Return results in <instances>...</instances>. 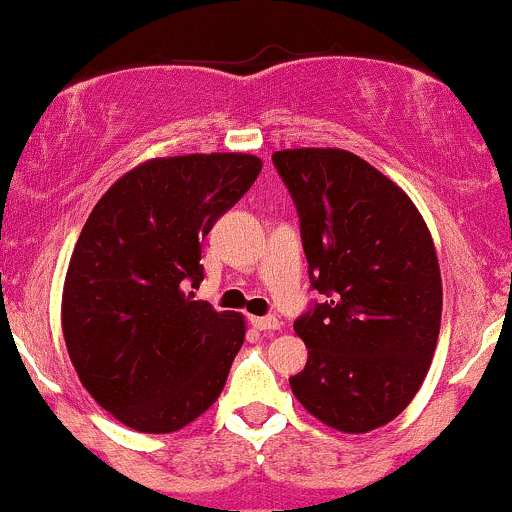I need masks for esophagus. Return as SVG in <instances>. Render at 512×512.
<instances>
[{
  "label": "esophagus",
  "mask_w": 512,
  "mask_h": 512,
  "mask_svg": "<svg viewBox=\"0 0 512 512\" xmlns=\"http://www.w3.org/2000/svg\"><path fill=\"white\" fill-rule=\"evenodd\" d=\"M251 326H254L256 331H278L283 324L275 317H251Z\"/></svg>",
  "instance_id": "1"
}]
</instances>
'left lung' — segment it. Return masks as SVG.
Here are the masks:
<instances>
[{
    "label": "left lung",
    "instance_id": "1",
    "mask_svg": "<svg viewBox=\"0 0 512 512\" xmlns=\"http://www.w3.org/2000/svg\"><path fill=\"white\" fill-rule=\"evenodd\" d=\"M273 164L300 212L312 285L326 302L295 321L309 350L292 394L324 426L370 433L394 421L438 346L442 280L413 200L358 154L280 149Z\"/></svg>",
    "mask_w": 512,
    "mask_h": 512
}]
</instances>
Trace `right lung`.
I'll return each mask as SVG.
<instances>
[{"instance_id": "add662e5", "label": "right lung", "mask_w": 512, "mask_h": 512, "mask_svg": "<svg viewBox=\"0 0 512 512\" xmlns=\"http://www.w3.org/2000/svg\"><path fill=\"white\" fill-rule=\"evenodd\" d=\"M261 166L244 152L149 159L101 195L74 244L67 353L96 404L137 433L181 430L225 389L244 317L183 287L200 285V241Z\"/></svg>"}]
</instances>
